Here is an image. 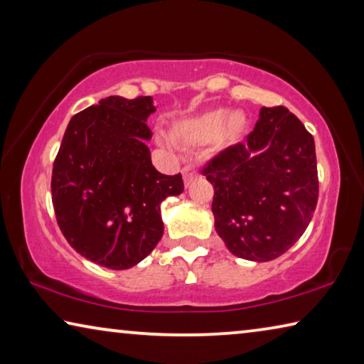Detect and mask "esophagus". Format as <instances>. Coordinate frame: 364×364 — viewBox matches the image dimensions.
<instances>
[{
  "label": "esophagus",
  "mask_w": 364,
  "mask_h": 364,
  "mask_svg": "<svg viewBox=\"0 0 364 364\" xmlns=\"http://www.w3.org/2000/svg\"><path fill=\"white\" fill-rule=\"evenodd\" d=\"M181 173H183V178H184V183H186V186H189V183L193 181L194 176H196V168L191 167V165H186V167H183Z\"/></svg>",
  "instance_id": "obj_1"
}]
</instances>
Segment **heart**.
Wrapping results in <instances>:
<instances>
[{
  "label": "heart",
  "mask_w": 364,
  "mask_h": 364,
  "mask_svg": "<svg viewBox=\"0 0 364 364\" xmlns=\"http://www.w3.org/2000/svg\"><path fill=\"white\" fill-rule=\"evenodd\" d=\"M225 120L226 130L230 133H239L245 123L242 114L239 112L228 115L226 119L225 110H212V112H207L178 127L176 136L181 141H188V143H204L218 133Z\"/></svg>",
  "instance_id": "1"
}]
</instances>
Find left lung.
<instances>
[{"label": "left lung", "instance_id": "1", "mask_svg": "<svg viewBox=\"0 0 364 364\" xmlns=\"http://www.w3.org/2000/svg\"><path fill=\"white\" fill-rule=\"evenodd\" d=\"M202 175L215 189V230L245 260L284 254L316 208L315 139L284 106L263 107L247 141L215 154Z\"/></svg>", "mask_w": 364, "mask_h": 364}]
</instances>
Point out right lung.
Wrapping results in <instances>:
<instances>
[{"label": "right lung", "instance_id": "add662e5", "mask_svg": "<svg viewBox=\"0 0 364 364\" xmlns=\"http://www.w3.org/2000/svg\"><path fill=\"white\" fill-rule=\"evenodd\" d=\"M152 97L109 96L72 117L53 164V207L60 231L85 258L127 269L164 234L160 204L183 193L181 173L151 162Z\"/></svg>", "mask_w": 364, "mask_h": 364}]
</instances>
